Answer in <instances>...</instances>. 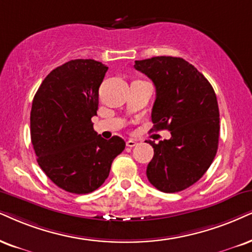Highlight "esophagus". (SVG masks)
Listing matches in <instances>:
<instances>
[{
  "label": "esophagus",
  "mask_w": 252,
  "mask_h": 252,
  "mask_svg": "<svg viewBox=\"0 0 252 252\" xmlns=\"http://www.w3.org/2000/svg\"><path fill=\"white\" fill-rule=\"evenodd\" d=\"M136 145H137V142L133 141V139H128V141H126V146H128V148H133V146Z\"/></svg>",
  "instance_id": "obj_1"
}]
</instances>
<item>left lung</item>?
I'll use <instances>...</instances> for the list:
<instances>
[{"mask_svg": "<svg viewBox=\"0 0 252 252\" xmlns=\"http://www.w3.org/2000/svg\"><path fill=\"white\" fill-rule=\"evenodd\" d=\"M133 67L155 84V130L166 129L172 136L158 144L145 141L155 152L146 176L161 192H180L206 173L218 151L220 113L215 92L203 74L183 58L154 57L136 60Z\"/></svg>", "mask_w": 252, "mask_h": 252, "instance_id": "8db88e82", "label": "left lung"}]
</instances>
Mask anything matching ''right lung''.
<instances>
[{"mask_svg": "<svg viewBox=\"0 0 252 252\" xmlns=\"http://www.w3.org/2000/svg\"><path fill=\"white\" fill-rule=\"evenodd\" d=\"M107 71L96 60H71L50 72L33 97L30 132L38 165L66 192L97 189L126 148L119 136L97 135L92 123Z\"/></svg>", "mask_w": 252, "mask_h": 252, "instance_id": "obj_1", "label": "right lung"}]
</instances>
